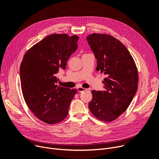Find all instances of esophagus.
I'll use <instances>...</instances> for the list:
<instances>
[{"instance_id": "esophagus-1", "label": "esophagus", "mask_w": 159, "mask_h": 159, "mask_svg": "<svg viewBox=\"0 0 159 159\" xmlns=\"http://www.w3.org/2000/svg\"><path fill=\"white\" fill-rule=\"evenodd\" d=\"M86 90H87V89H85V88H84L82 87H78L77 88V91L79 92H83V91H86Z\"/></svg>"}]
</instances>
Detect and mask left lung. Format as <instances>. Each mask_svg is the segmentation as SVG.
<instances>
[{
	"label": "left lung",
	"instance_id": "left-lung-1",
	"mask_svg": "<svg viewBox=\"0 0 159 159\" xmlns=\"http://www.w3.org/2000/svg\"><path fill=\"white\" fill-rule=\"evenodd\" d=\"M97 59L96 70L103 73V91H91V113L98 120L110 122L120 117L130 104L138 87V71L130 53L120 41L106 34L87 37Z\"/></svg>",
	"mask_w": 159,
	"mask_h": 159
}]
</instances>
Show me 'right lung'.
Here are the masks:
<instances>
[{
  "label": "right lung",
  "instance_id": "add662e5",
  "mask_svg": "<svg viewBox=\"0 0 159 159\" xmlns=\"http://www.w3.org/2000/svg\"><path fill=\"white\" fill-rule=\"evenodd\" d=\"M79 37L51 34L32 47L20 65L21 88L25 102L36 117L56 124L68 114L77 89L57 85V73L65 70L66 62L77 48Z\"/></svg>",
  "mask_w": 159,
  "mask_h": 159
}]
</instances>
